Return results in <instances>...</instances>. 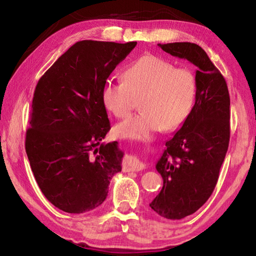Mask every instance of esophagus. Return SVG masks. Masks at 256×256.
<instances>
[{
	"label": "esophagus",
	"mask_w": 256,
	"mask_h": 256,
	"mask_svg": "<svg viewBox=\"0 0 256 256\" xmlns=\"http://www.w3.org/2000/svg\"><path fill=\"white\" fill-rule=\"evenodd\" d=\"M144 168V164L141 162L136 157L133 156H128L124 160V170H132V172H138Z\"/></svg>",
	"instance_id": "1"
}]
</instances>
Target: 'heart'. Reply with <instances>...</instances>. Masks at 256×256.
I'll use <instances>...</instances> for the list:
<instances>
[{
    "label": "heart",
    "instance_id": "heart-1",
    "mask_svg": "<svg viewBox=\"0 0 256 256\" xmlns=\"http://www.w3.org/2000/svg\"><path fill=\"white\" fill-rule=\"evenodd\" d=\"M123 79L108 80L102 102L118 118H126L140 99L141 112L116 126L118 136L146 140L164 126L170 130L185 122L196 97V79L185 68L144 55L123 72Z\"/></svg>",
    "mask_w": 256,
    "mask_h": 256
}]
</instances>
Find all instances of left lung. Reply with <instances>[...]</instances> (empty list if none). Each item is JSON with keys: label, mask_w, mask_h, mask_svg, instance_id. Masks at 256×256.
Instances as JSON below:
<instances>
[{"label": "left lung", "mask_w": 256, "mask_h": 256, "mask_svg": "<svg viewBox=\"0 0 256 256\" xmlns=\"http://www.w3.org/2000/svg\"><path fill=\"white\" fill-rule=\"evenodd\" d=\"M166 53L196 66V104L178 131L166 142L156 168L162 188L150 203L156 214L180 220L204 204L219 178L230 138V98L222 73L193 42L158 44Z\"/></svg>", "instance_id": "1"}]
</instances>
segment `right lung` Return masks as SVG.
<instances>
[{
    "label": "right lung",
    "mask_w": 256,
    "mask_h": 256,
    "mask_svg": "<svg viewBox=\"0 0 256 256\" xmlns=\"http://www.w3.org/2000/svg\"><path fill=\"white\" fill-rule=\"evenodd\" d=\"M136 42L81 40L47 70L36 86L26 152L34 178L52 204L84 214L105 201L112 177L122 170L102 89Z\"/></svg>",
    "instance_id": "right-lung-1"
}]
</instances>
